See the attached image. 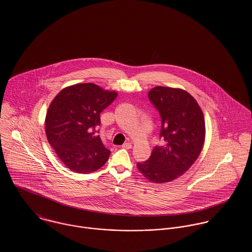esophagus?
Returning a JSON list of instances; mask_svg holds the SVG:
<instances>
[{
  "label": "esophagus",
  "mask_w": 252,
  "mask_h": 252,
  "mask_svg": "<svg viewBox=\"0 0 252 252\" xmlns=\"http://www.w3.org/2000/svg\"><path fill=\"white\" fill-rule=\"evenodd\" d=\"M122 147L125 148V149H130V148H132L131 143H125V144H123Z\"/></svg>",
  "instance_id": "obj_1"
}]
</instances>
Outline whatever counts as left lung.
Instances as JSON below:
<instances>
[{
	"label": "left lung",
	"mask_w": 252,
	"mask_h": 252,
	"mask_svg": "<svg viewBox=\"0 0 252 252\" xmlns=\"http://www.w3.org/2000/svg\"><path fill=\"white\" fill-rule=\"evenodd\" d=\"M148 98L161 118L160 137L150 158L137 168L146 180L165 183L180 178L200 155L205 142V120L196 100L182 89L158 86Z\"/></svg>",
	"instance_id": "obj_1"
}]
</instances>
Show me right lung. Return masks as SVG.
<instances>
[{
    "mask_svg": "<svg viewBox=\"0 0 252 252\" xmlns=\"http://www.w3.org/2000/svg\"><path fill=\"white\" fill-rule=\"evenodd\" d=\"M117 94L98 85L81 83L64 88L50 104L45 118L47 140L72 172L92 173L107 162L110 151L95 135V127L101 123L100 113Z\"/></svg>",
    "mask_w": 252,
    "mask_h": 252,
    "instance_id": "obj_1",
    "label": "right lung"
}]
</instances>
